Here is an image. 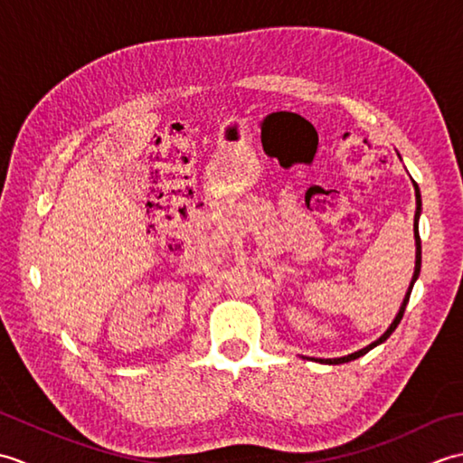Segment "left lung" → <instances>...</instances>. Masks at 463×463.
Masks as SVG:
<instances>
[{
	"mask_svg": "<svg viewBox=\"0 0 463 463\" xmlns=\"http://www.w3.org/2000/svg\"><path fill=\"white\" fill-rule=\"evenodd\" d=\"M398 156H400V155H398ZM411 183H414V191H416V216H414L416 267H414V277H411V282H410V287H408V290H406V297H404V300H402V307H400V310H398V314H396V318L392 320V324L388 326V330L383 332L378 340H373L372 344H368L366 348H362V350H358V352H352V354H348V356H342V358H312V360H317V362H320V364H344V362L356 360V358L364 356V354H368L372 348H376L378 344L386 342V340L392 336V332H394V330L398 328V324H400L402 317H404V310H406V304H408V300H410L411 288H414V282L418 280V277H420V269H421V241H420V231H418V221H420V214H421V194H420V189H418V183H416V181H411Z\"/></svg>",
	"mask_w": 463,
	"mask_h": 463,
	"instance_id": "left-lung-1",
	"label": "left lung"
}]
</instances>
